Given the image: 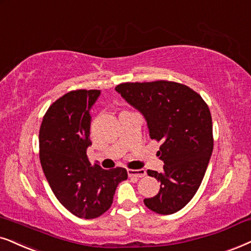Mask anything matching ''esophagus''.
I'll use <instances>...</instances> for the list:
<instances>
[{"label": "esophagus", "instance_id": "34e87169", "mask_svg": "<svg viewBox=\"0 0 251 251\" xmlns=\"http://www.w3.org/2000/svg\"><path fill=\"white\" fill-rule=\"evenodd\" d=\"M127 174H128L129 177H136V178H141V177L146 176V171L144 169H139V170L128 169Z\"/></svg>", "mask_w": 251, "mask_h": 251}]
</instances>
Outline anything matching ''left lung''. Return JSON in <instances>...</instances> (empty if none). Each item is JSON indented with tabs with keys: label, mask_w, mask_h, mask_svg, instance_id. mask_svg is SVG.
I'll use <instances>...</instances> for the list:
<instances>
[{
	"label": "left lung",
	"mask_w": 251,
	"mask_h": 251,
	"mask_svg": "<svg viewBox=\"0 0 251 251\" xmlns=\"http://www.w3.org/2000/svg\"><path fill=\"white\" fill-rule=\"evenodd\" d=\"M116 90L147 120L151 140L161 141L162 173L148 170L161 182L160 192L144 202L158 214L182 210L196 195L213 151L212 117L201 95L173 81L126 82Z\"/></svg>",
	"instance_id": "obj_1"
}]
</instances>
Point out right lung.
Listing matches in <instances>:
<instances>
[{
    "label": "right lung",
    "mask_w": 251,
    "mask_h": 251,
    "mask_svg": "<svg viewBox=\"0 0 251 251\" xmlns=\"http://www.w3.org/2000/svg\"><path fill=\"white\" fill-rule=\"evenodd\" d=\"M100 91L72 90L49 107L39 129V158L58 201L76 217L96 219L112 205L125 168L102 169L89 162L90 109Z\"/></svg>",
    "instance_id": "right-lung-1"
}]
</instances>
